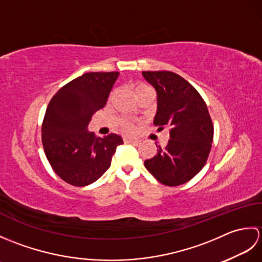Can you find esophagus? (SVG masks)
Here are the masks:
<instances>
[{"instance_id":"obj_1","label":"esophagus","mask_w":262,"mask_h":262,"mask_svg":"<svg viewBox=\"0 0 262 262\" xmlns=\"http://www.w3.org/2000/svg\"><path fill=\"white\" fill-rule=\"evenodd\" d=\"M125 143H127V144H133V145H137L138 143H140V141L138 140H136V138H125Z\"/></svg>"}]
</instances>
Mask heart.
I'll return each mask as SVG.
<instances>
[{
	"label": "heart",
	"mask_w": 262,
	"mask_h": 262,
	"mask_svg": "<svg viewBox=\"0 0 262 262\" xmlns=\"http://www.w3.org/2000/svg\"><path fill=\"white\" fill-rule=\"evenodd\" d=\"M147 90H152L151 86L145 84V83H142V82L141 83H137V84L134 88V91H135L136 94L137 93H141L143 91H147ZM114 94H115V92L111 93L110 94V98H113ZM122 129H124L126 133H134L135 126H134V124H133V122L126 121V122H124V125H122Z\"/></svg>",
	"instance_id": "b5f03b06"
}]
</instances>
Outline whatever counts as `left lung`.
<instances>
[{"mask_svg":"<svg viewBox=\"0 0 262 262\" xmlns=\"http://www.w3.org/2000/svg\"><path fill=\"white\" fill-rule=\"evenodd\" d=\"M143 75L158 93L154 125L170 129L165 147L159 145L157 155L144 165L162 185H183L207 162L214 138L207 105L196 89L173 72L147 71Z\"/></svg>","mask_w":262,"mask_h":262,"instance_id":"left-lung-1","label":"left lung"}]
</instances>
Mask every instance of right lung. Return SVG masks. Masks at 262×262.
<instances>
[{
  "label": "right lung",
  "mask_w": 262,
  "mask_h": 262,
  "mask_svg": "<svg viewBox=\"0 0 262 262\" xmlns=\"http://www.w3.org/2000/svg\"><path fill=\"white\" fill-rule=\"evenodd\" d=\"M118 72H90L62 86L49 101L41 125L46 158L60 179L75 187L97 181L109 169L117 134L97 137L88 130L92 115L107 103Z\"/></svg>",
  "instance_id": "add662e5"
}]
</instances>
